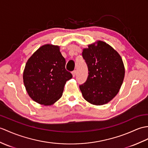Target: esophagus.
<instances>
[{"mask_svg":"<svg viewBox=\"0 0 148 148\" xmlns=\"http://www.w3.org/2000/svg\"><path fill=\"white\" fill-rule=\"evenodd\" d=\"M73 73V76L74 77V76H75V74H76V71H75V70L73 71V73Z\"/></svg>","mask_w":148,"mask_h":148,"instance_id":"34e87169","label":"esophagus"}]
</instances>
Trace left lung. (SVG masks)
I'll return each instance as SVG.
<instances>
[{"label":"left lung","mask_w":148,"mask_h":148,"mask_svg":"<svg viewBox=\"0 0 148 148\" xmlns=\"http://www.w3.org/2000/svg\"><path fill=\"white\" fill-rule=\"evenodd\" d=\"M88 68V76L79 85L84 98L91 104L107 103L118 93L122 84L125 69L121 57L103 42L90 45L82 53Z\"/></svg>","instance_id":"1"}]
</instances>
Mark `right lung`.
Listing matches in <instances>:
<instances>
[{
	"mask_svg": "<svg viewBox=\"0 0 148 148\" xmlns=\"http://www.w3.org/2000/svg\"><path fill=\"white\" fill-rule=\"evenodd\" d=\"M73 77L66 69L59 47L45 45L27 61L23 81L29 97L38 103L50 105L62 95L67 81Z\"/></svg>",
	"mask_w": 148,
	"mask_h": 148,
	"instance_id": "add662e5",
	"label": "right lung"
}]
</instances>
